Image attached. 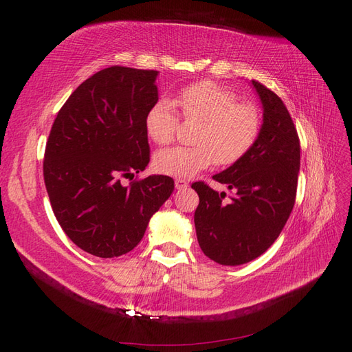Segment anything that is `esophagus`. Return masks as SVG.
Wrapping results in <instances>:
<instances>
[{
  "label": "esophagus",
  "instance_id": "esophagus-1",
  "mask_svg": "<svg viewBox=\"0 0 352 352\" xmlns=\"http://www.w3.org/2000/svg\"><path fill=\"white\" fill-rule=\"evenodd\" d=\"M175 186H176V189L180 190V189H186L189 186V184H188V180H185V179H176Z\"/></svg>",
  "mask_w": 352,
  "mask_h": 352
}]
</instances>
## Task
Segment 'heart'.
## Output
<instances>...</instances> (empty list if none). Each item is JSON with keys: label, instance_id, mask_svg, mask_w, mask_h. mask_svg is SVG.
Instances as JSON below:
<instances>
[{"label": "heart", "instance_id": "obj_1", "mask_svg": "<svg viewBox=\"0 0 352 352\" xmlns=\"http://www.w3.org/2000/svg\"><path fill=\"white\" fill-rule=\"evenodd\" d=\"M175 105L185 119H198L202 124L195 146H173L154 157L157 172L190 177L216 162L221 166L236 163L250 151L260 132V113L251 102H239L230 88L211 80L188 85L179 91ZM170 100H158L145 119L146 132L158 145L173 141L177 132V113Z\"/></svg>", "mask_w": 352, "mask_h": 352}]
</instances>
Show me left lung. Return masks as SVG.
Masks as SVG:
<instances>
[{
	"mask_svg": "<svg viewBox=\"0 0 352 352\" xmlns=\"http://www.w3.org/2000/svg\"><path fill=\"white\" fill-rule=\"evenodd\" d=\"M263 105V124L254 145L236 163L212 176L235 195L225 199L204 182L192 188L198 243L208 258L239 265L260 257L278 239L295 204L300 172V138L283 101L251 80Z\"/></svg>",
	"mask_w": 352,
	"mask_h": 352,
	"instance_id": "obj_1",
	"label": "left lung"
}]
</instances>
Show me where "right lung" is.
Returning a JSON list of instances; mask_svg holds the SVG:
<instances>
[{"mask_svg": "<svg viewBox=\"0 0 352 352\" xmlns=\"http://www.w3.org/2000/svg\"><path fill=\"white\" fill-rule=\"evenodd\" d=\"M157 78V70H100L52 123L44 157L51 207L70 241L95 257L132 251L175 189L163 175L120 182L150 163L145 119L158 101Z\"/></svg>", "mask_w": 352, "mask_h": 352, "instance_id": "obj_1", "label": "right lung"}]
</instances>
